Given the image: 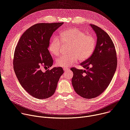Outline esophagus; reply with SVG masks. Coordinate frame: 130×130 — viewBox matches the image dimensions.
Returning <instances> with one entry per match:
<instances>
[{
    "label": "esophagus",
    "mask_w": 130,
    "mask_h": 130,
    "mask_svg": "<svg viewBox=\"0 0 130 130\" xmlns=\"http://www.w3.org/2000/svg\"><path fill=\"white\" fill-rule=\"evenodd\" d=\"M68 69H69L68 68H66V67H64V68H63V70H64L65 71L68 70Z\"/></svg>",
    "instance_id": "obj_1"
}]
</instances>
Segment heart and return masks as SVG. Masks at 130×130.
I'll list each match as a JSON object with an SVG mask.
<instances>
[{
    "instance_id": "b5f03b06",
    "label": "heart",
    "mask_w": 130,
    "mask_h": 130,
    "mask_svg": "<svg viewBox=\"0 0 130 130\" xmlns=\"http://www.w3.org/2000/svg\"><path fill=\"white\" fill-rule=\"evenodd\" d=\"M96 43L93 36L87 35L78 29H69L64 31L59 38H53L49 44L48 49L53 56L57 57L61 52L63 45L69 46V52L70 53L62 55L56 60L58 66L68 67L79 60L83 61L88 58L95 50Z\"/></svg>"
}]
</instances>
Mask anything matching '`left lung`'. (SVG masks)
<instances>
[{
  "instance_id": "8db88e82",
  "label": "left lung",
  "mask_w": 130,
  "mask_h": 130,
  "mask_svg": "<svg viewBox=\"0 0 130 130\" xmlns=\"http://www.w3.org/2000/svg\"><path fill=\"white\" fill-rule=\"evenodd\" d=\"M97 35V43L91 57L80 64L85 69L71 68L74 90L84 98L99 96L112 81L117 68L115 47L108 34L99 27L90 24Z\"/></svg>"
}]
</instances>
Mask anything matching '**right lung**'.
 <instances>
[{"label": "right lung", "instance_id": "1", "mask_svg": "<svg viewBox=\"0 0 130 130\" xmlns=\"http://www.w3.org/2000/svg\"><path fill=\"white\" fill-rule=\"evenodd\" d=\"M63 23H40L28 29L22 35L15 48L13 66L22 86L34 98L47 99L57 88L62 67H54L43 72L41 68H49L53 60L48 48L53 33Z\"/></svg>", "mask_w": 130, "mask_h": 130}]
</instances>
